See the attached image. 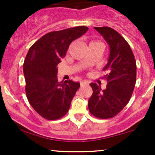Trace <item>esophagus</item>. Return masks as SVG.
<instances>
[{"label":"esophagus","mask_w":155,"mask_h":155,"mask_svg":"<svg viewBox=\"0 0 155 155\" xmlns=\"http://www.w3.org/2000/svg\"><path fill=\"white\" fill-rule=\"evenodd\" d=\"M80 85H81V86H82V87L85 86V85H88V82H86V81H82V82H80Z\"/></svg>","instance_id":"esophagus-1"}]
</instances>
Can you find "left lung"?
I'll return each instance as SVG.
<instances>
[{
    "label": "left lung",
    "instance_id": "8db88e82",
    "mask_svg": "<svg viewBox=\"0 0 155 155\" xmlns=\"http://www.w3.org/2000/svg\"><path fill=\"white\" fill-rule=\"evenodd\" d=\"M110 48L109 61L102 77L107 81V88L101 90L91 83L93 94L88 101V109L94 116L101 119L115 117L128 104L137 79V64L134 53L125 39L109 27H94Z\"/></svg>",
    "mask_w": 155,
    "mask_h": 155
}]
</instances>
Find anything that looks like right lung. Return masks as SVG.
Returning <instances> with one entry per match:
<instances>
[{
    "mask_svg": "<svg viewBox=\"0 0 155 155\" xmlns=\"http://www.w3.org/2000/svg\"><path fill=\"white\" fill-rule=\"evenodd\" d=\"M88 30L85 26L51 31L34 43L23 65L25 93L31 106L43 118L57 120L68 113L79 82H58V64L70 43Z\"/></svg>",
    "mask_w": 155,
    "mask_h": 155,
    "instance_id": "1",
    "label": "right lung"
}]
</instances>
